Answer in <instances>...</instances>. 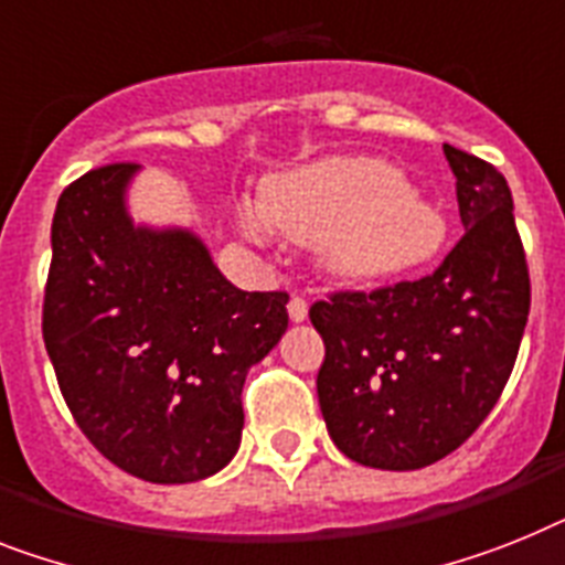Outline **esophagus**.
Here are the masks:
<instances>
[{
    "mask_svg": "<svg viewBox=\"0 0 565 565\" xmlns=\"http://www.w3.org/2000/svg\"><path fill=\"white\" fill-rule=\"evenodd\" d=\"M288 317H291L294 323H302L309 317V302L302 300V297H291L288 300Z\"/></svg>",
    "mask_w": 565,
    "mask_h": 565,
    "instance_id": "esophagus-1",
    "label": "esophagus"
}]
</instances>
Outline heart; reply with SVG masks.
<instances>
[{
	"label": "heart",
	"instance_id": "heart-1",
	"mask_svg": "<svg viewBox=\"0 0 565 565\" xmlns=\"http://www.w3.org/2000/svg\"><path fill=\"white\" fill-rule=\"evenodd\" d=\"M265 213L248 210L250 236L271 225L300 245H320L334 279L375 286L407 277L436 259L447 239L445 216L384 158L338 156L279 175L265 188Z\"/></svg>",
	"mask_w": 565,
	"mask_h": 565
}]
</instances>
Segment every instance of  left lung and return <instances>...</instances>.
Segmentation results:
<instances>
[{
    "mask_svg": "<svg viewBox=\"0 0 565 565\" xmlns=\"http://www.w3.org/2000/svg\"><path fill=\"white\" fill-rule=\"evenodd\" d=\"M465 233L416 282L315 302L326 343L317 398L343 456L381 470L445 459L500 401L531 306L502 172L445 143Z\"/></svg>",
    "mask_w": 565,
    "mask_h": 565,
    "instance_id": "8db88e82",
    "label": "left lung"
}]
</instances>
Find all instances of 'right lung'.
I'll list each match as a JSON object with an SVG mask.
<instances>
[{"label":"right lung","instance_id":"add662e5","mask_svg":"<svg viewBox=\"0 0 565 565\" xmlns=\"http://www.w3.org/2000/svg\"><path fill=\"white\" fill-rule=\"evenodd\" d=\"M138 164L63 190L42 338L86 439L156 484L199 482L242 441V386L288 329L286 291L231 286L193 231L135 225Z\"/></svg>","mask_w":565,"mask_h":565}]
</instances>
